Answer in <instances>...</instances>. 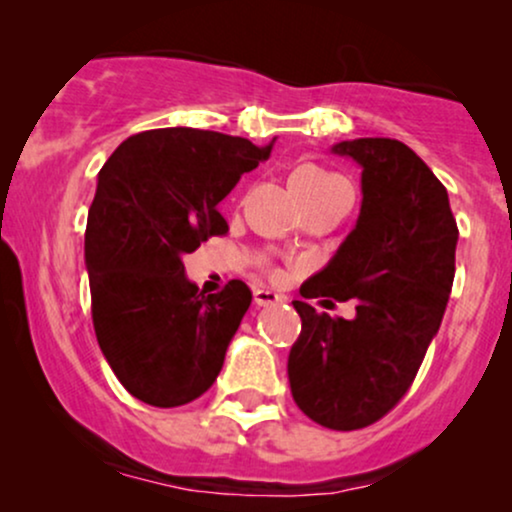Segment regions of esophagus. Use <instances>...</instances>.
I'll return each mask as SVG.
<instances>
[{
  "label": "esophagus",
  "mask_w": 512,
  "mask_h": 512,
  "mask_svg": "<svg viewBox=\"0 0 512 512\" xmlns=\"http://www.w3.org/2000/svg\"><path fill=\"white\" fill-rule=\"evenodd\" d=\"M252 301H255V305H260V308H267V305L281 303L284 298H281L279 293H274L269 289H255V291H252Z\"/></svg>",
  "instance_id": "esophagus-1"
}]
</instances>
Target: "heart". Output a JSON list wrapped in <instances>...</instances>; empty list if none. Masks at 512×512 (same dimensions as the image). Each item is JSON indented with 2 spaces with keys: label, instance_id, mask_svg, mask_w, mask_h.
Returning a JSON list of instances; mask_svg holds the SVG:
<instances>
[{
  "label": "heart",
  "instance_id": "obj_1",
  "mask_svg": "<svg viewBox=\"0 0 512 512\" xmlns=\"http://www.w3.org/2000/svg\"><path fill=\"white\" fill-rule=\"evenodd\" d=\"M291 180H301L305 185H325V182H337L339 178H334V175L325 173V170L317 166H301L291 175Z\"/></svg>",
  "mask_w": 512,
  "mask_h": 512
}]
</instances>
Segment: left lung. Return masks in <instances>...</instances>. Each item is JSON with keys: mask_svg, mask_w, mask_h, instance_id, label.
Instances as JSON below:
<instances>
[{"mask_svg": "<svg viewBox=\"0 0 512 512\" xmlns=\"http://www.w3.org/2000/svg\"><path fill=\"white\" fill-rule=\"evenodd\" d=\"M332 151L361 166V214L301 293L354 298L356 317L293 301L301 337L291 346L289 383L315 424L356 431L383 419L414 383L448 305L460 233L448 190L407 144L366 137Z\"/></svg>", "mask_w": 512, "mask_h": 512, "instance_id": "8db88e82", "label": "left lung"}]
</instances>
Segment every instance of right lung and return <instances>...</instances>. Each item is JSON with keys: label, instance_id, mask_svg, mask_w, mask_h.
<instances>
[{"label": "right lung", "instance_id": "1", "mask_svg": "<svg viewBox=\"0 0 512 512\" xmlns=\"http://www.w3.org/2000/svg\"><path fill=\"white\" fill-rule=\"evenodd\" d=\"M272 144L149 129L125 139L98 173L86 226L93 330L117 380L151 407L192 402L221 373L252 293L233 279L204 296L182 255L228 233L219 202Z\"/></svg>", "mask_w": 512, "mask_h": 512}]
</instances>
